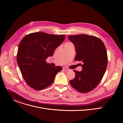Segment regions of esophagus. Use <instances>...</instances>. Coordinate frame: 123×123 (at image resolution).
Segmentation results:
<instances>
[{"label": "esophagus", "mask_w": 123, "mask_h": 123, "mask_svg": "<svg viewBox=\"0 0 123 123\" xmlns=\"http://www.w3.org/2000/svg\"><path fill=\"white\" fill-rule=\"evenodd\" d=\"M63 69H64V71H66V72L69 71V69L68 68H63Z\"/></svg>", "instance_id": "1"}]
</instances>
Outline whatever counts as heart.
Wrapping results in <instances>:
<instances>
[{
	"label": "heart",
	"mask_w": 123,
	"mask_h": 123,
	"mask_svg": "<svg viewBox=\"0 0 123 123\" xmlns=\"http://www.w3.org/2000/svg\"><path fill=\"white\" fill-rule=\"evenodd\" d=\"M66 44H71V43H67Z\"/></svg>",
	"instance_id": "1"
}]
</instances>
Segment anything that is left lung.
Listing matches in <instances>:
<instances>
[{"instance_id": "left-lung-1", "label": "left lung", "mask_w": 123, "mask_h": 123, "mask_svg": "<svg viewBox=\"0 0 123 123\" xmlns=\"http://www.w3.org/2000/svg\"><path fill=\"white\" fill-rule=\"evenodd\" d=\"M68 38L75 48V60L83 62L82 71L74 70L75 76L69 83L77 91L88 92L99 84L106 71L108 59L106 47L100 39L92 36L82 34Z\"/></svg>"}]
</instances>
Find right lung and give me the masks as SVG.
<instances>
[{"label": "right lung", "instance_id": "right-lung-1", "mask_svg": "<svg viewBox=\"0 0 123 123\" xmlns=\"http://www.w3.org/2000/svg\"><path fill=\"white\" fill-rule=\"evenodd\" d=\"M65 36L43 32L28 34L20 41L17 62L22 75L32 89L42 90L54 82L56 74L61 71L60 66L52 67L45 60L64 40Z\"/></svg>", "mask_w": 123, "mask_h": 123}]
</instances>
